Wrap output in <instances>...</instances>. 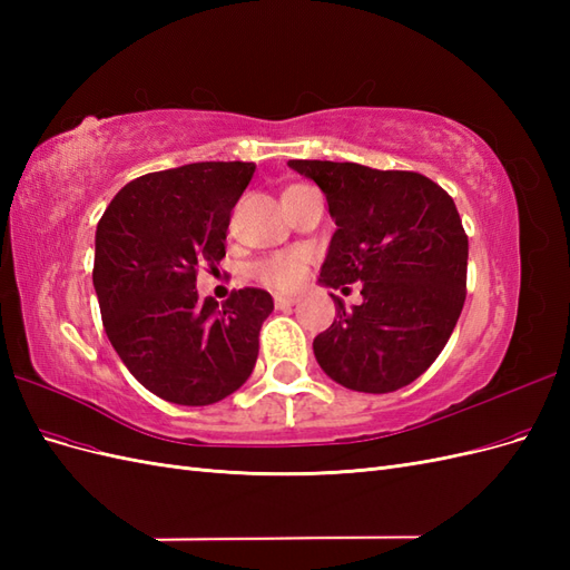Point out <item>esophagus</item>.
<instances>
[{
    "label": "esophagus",
    "mask_w": 570,
    "mask_h": 570,
    "mask_svg": "<svg viewBox=\"0 0 570 570\" xmlns=\"http://www.w3.org/2000/svg\"><path fill=\"white\" fill-rule=\"evenodd\" d=\"M275 308H287V306H295L299 302V297L295 295H275Z\"/></svg>",
    "instance_id": "34e87169"
}]
</instances>
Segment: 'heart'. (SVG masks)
<instances>
[{
	"label": "heart",
	"instance_id": "obj_1",
	"mask_svg": "<svg viewBox=\"0 0 570 570\" xmlns=\"http://www.w3.org/2000/svg\"><path fill=\"white\" fill-rule=\"evenodd\" d=\"M306 266H308V254L304 249H287V252H275L258 258L252 273L262 285L278 292H289V289H297L304 283Z\"/></svg>",
	"mask_w": 570,
	"mask_h": 570
}]
</instances>
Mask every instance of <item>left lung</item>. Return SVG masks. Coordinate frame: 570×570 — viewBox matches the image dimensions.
Returning a JSON list of instances; mask_svg holds the SVG:
<instances>
[{"instance_id":"left-lung-1","label":"left lung","mask_w":570,"mask_h":570,"mask_svg":"<svg viewBox=\"0 0 570 570\" xmlns=\"http://www.w3.org/2000/svg\"><path fill=\"white\" fill-rule=\"evenodd\" d=\"M312 178L335 218L321 283H361L352 312L316 335L314 354L335 383L371 394L416 381L440 356L465 302V235L454 199L413 170L287 161Z\"/></svg>"}]
</instances>
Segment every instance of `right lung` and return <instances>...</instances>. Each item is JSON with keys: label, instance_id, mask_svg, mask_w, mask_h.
<instances>
[{"label": "right lung", "instance_id": "1", "mask_svg": "<svg viewBox=\"0 0 570 570\" xmlns=\"http://www.w3.org/2000/svg\"><path fill=\"white\" fill-rule=\"evenodd\" d=\"M254 164L202 161L130 180L97 223L92 283L116 354L166 402L206 406L247 383L266 289L199 299L197 268L226 256L230 212Z\"/></svg>", "mask_w": 570, "mask_h": 570}]
</instances>
